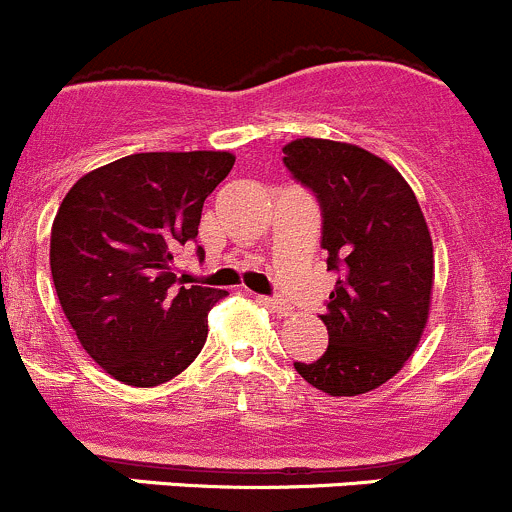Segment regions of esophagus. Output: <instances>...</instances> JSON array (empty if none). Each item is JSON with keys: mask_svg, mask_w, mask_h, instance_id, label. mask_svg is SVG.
<instances>
[{"mask_svg": "<svg viewBox=\"0 0 512 512\" xmlns=\"http://www.w3.org/2000/svg\"><path fill=\"white\" fill-rule=\"evenodd\" d=\"M261 301L266 303V306L271 308L273 313H278V316H288V313H291V306H288L286 298H281V296H266V298H263L261 296Z\"/></svg>", "mask_w": 512, "mask_h": 512, "instance_id": "esophagus-1", "label": "esophagus"}]
</instances>
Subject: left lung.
Here are the masks:
<instances>
[{
    "label": "left lung",
    "instance_id": "1",
    "mask_svg": "<svg viewBox=\"0 0 512 512\" xmlns=\"http://www.w3.org/2000/svg\"><path fill=\"white\" fill-rule=\"evenodd\" d=\"M283 166L321 209V249L336 286L321 321L328 348L293 368L328 396H358L396 376L428 321L433 241L401 174L353 144L296 139Z\"/></svg>",
    "mask_w": 512,
    "mask_h": 512
}]
</instances>
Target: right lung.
<instances>
[{"label":"right lung","instance_id":"obj_1","mask_svg":"<svg viewBox=\"0 0 512 512\" xmlns=\"http://www.w3.org/2000/svg\"><path fill=\"white\" fill-rule=\"evenodd\" d=\"M234 161L226 151L131 154L64 196L49 249L54 288L84 351L116 381L159 386L204 348L226 291L189 286L174 258L196 244L206 196Z\"/></svg>","mask_w":512,"mask_h":512}]
</instances>
